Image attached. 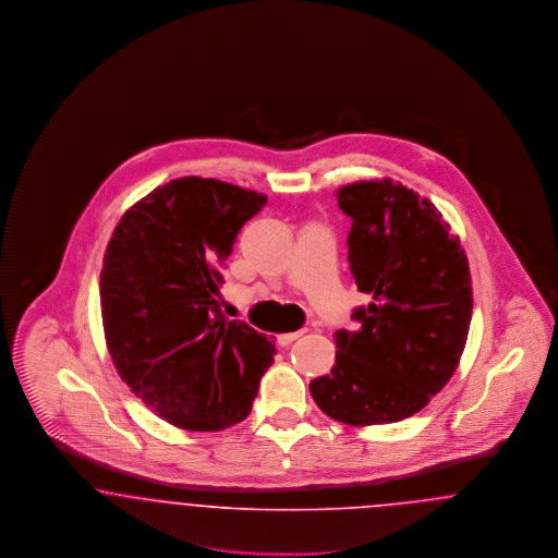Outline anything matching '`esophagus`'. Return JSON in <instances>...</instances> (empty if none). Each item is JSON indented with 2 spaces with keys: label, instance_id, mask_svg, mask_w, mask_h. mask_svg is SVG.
I'll use <instances>...</instances> for the list:
<instances>
[{
  "label": "esophagus",
  "instance_id": "obj_1",
  "mask_svg": "<svg viewBox=\"0 0 558 558\" xmlns=\"http://www.w3.org/2000/svg\"><path fill=\"white\" fill-rule=\"evenodd\" d=\"M303 335V330H294V332H284V335H278V343L282 347L291 345L294 339H299Z\"/></svg>",
  "mask_w": 558,
  "mask_h": 558
}]
</instances>
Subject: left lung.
I'll return each mask as SVG.
<instances>
[{
	"instance_id": "8db88e82",
	"label": "left lung",
	"mask_w": 558,
	"mask_h": 558,
	"mask_svg": "<svg viewBox=\"0 0 558 558\" xmlns=\"http://www.w3.org/2000/svg\"><path fill=\"white\" fill-rule=\"evenodd\" d=\"M351 217L349 269L371 296L337 330V362L310 383L330 418L387 425L421 412L458 368L466 345L473 287L464 248L450 226L414 190L391 180L337 190Z\"/></svg>"
}]
</instances>
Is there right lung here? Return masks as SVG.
Returning <instances> with one entry per match:
<instances>
[{"instance_id": "1", "label": "right lung", "mask_w": 558, "mask_h": 558, "mask_svg": "<svg viewBox=\"0 0 558 558\" xmlns=\"http://www.w3.org/2000/svg\"><path fill=\"white\" fill-rule=\"evenodd\" d=\"M266 194L219 180L155 187L117 223L100 274L112 364L169 425L219 430L244 421L274 343L217 303L221 267Z\"/></svg>"}]
</instances>
